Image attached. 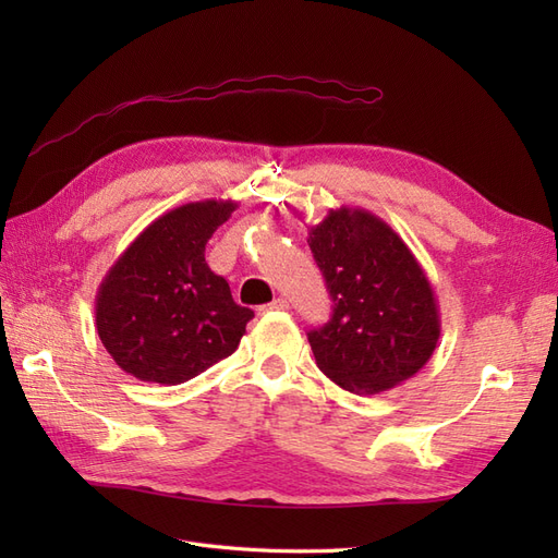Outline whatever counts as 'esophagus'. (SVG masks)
<instances>
[{"mask_svg": "<svg viewBox=\"0 0 558 558\" xmlns=\"http://www.w3.org/2000/svg\"><path fill=\"white\" fill-rule=\"evenodd\" d=\"M283 310H289V300H283V298H277V300L269 302V305L258 307L260 314H267V312H283Z\"/></svg>", "mask_w": 558, "mask_h": 558, "instance_id": "esophagus-1", "label": "esophagus"}]
</instances>
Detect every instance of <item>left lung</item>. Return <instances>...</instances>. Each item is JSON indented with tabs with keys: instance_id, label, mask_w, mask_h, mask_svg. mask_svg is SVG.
I'll use <instances>...</instances> for the list:
<instances>
[{
	"instance_id": "left-lung-1",
	"label": "left lung",
	"mask_w": 558,
	"mask_h": 558,
	"mask_svg": "<svg viewBox=\"0 0 558 558\" xmlns=\"http://www.w3.org/2000/svg\"><path fill=\"white\" fill-rule=\"evenodd\" d=\"M307 242L332 298L328 324L307 332L320 373L356 396L414 377L440 340V310L410 246L351 207L330 209Z\"/></svg>"
}]
</instances>
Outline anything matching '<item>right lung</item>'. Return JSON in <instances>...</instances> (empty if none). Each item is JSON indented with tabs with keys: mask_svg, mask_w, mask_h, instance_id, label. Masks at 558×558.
Here are the masks:
<instances>
[{
	"mask_svg": "<svg viewBox=\"0 0 558 558\" xmlns=\"http://www.w3.org/2000/svg\"><path fill=\"white\" fill-rule=\"evenodd\" d=\"M238 209L232 199L189 202L140 232L109 267L95 298V326L123 373L177 386L240 347L248 307L214 275L205 246Z\"/></svg>",
	"mask_w": 558,
	"mask_h": 558,
	"instance_id": "right-lung-1",
	"label": "right lung"
}]
</instances>
